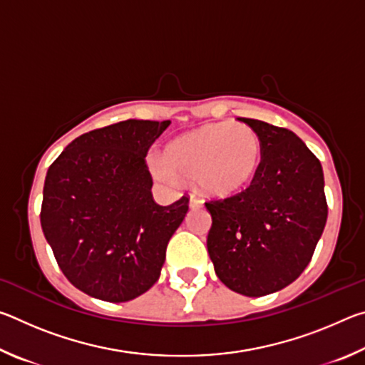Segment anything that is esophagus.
<instances>
[{"mask_svg": "<svg viewBox=\"0 0 365 365\" xmlns=\"http://www.w3.org/2000/svg\"><path fill=\"white\" fill-rule=\"evenodd\" d=\"M202 206V200H200V197L196 196H191L190 197V207H201Z\"/></svg>", "mask_w": 365, "mask_h": 365, "instance_id": "1", "label": "esophagus"}]
</instances>
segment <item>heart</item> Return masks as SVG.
I'll return each mask as SVG.
<instances>
[{
    "label": "heart",
    "instance_id": "b5f03b06",
    "mask_svg": "<svg viewBox=\"0 0 365 365\" xmlns=\"http://www.w3.org/2000/svg\"><path fill=\"white\" fill-rule=\"evenodd\" d=\"M165 158H148L154 175L164 182L177 175L195 178L207 195L237 193L252 182L262 160L259 135L242 122L206 123L165 146Z\"/></svg>",
    "mask_w": 365,
    "mask_h": 365
}]
</instances>
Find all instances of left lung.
<instances>
[{
	"instance_id": "1",
	"label": "left lung",
	"mask_w": 365,
	"mask_h": 365,
	"mask_svg": "<svg viewBox=\"0 0 365 365\" xmlns=\"http://www.w3.org/2000/svg\"><path fill=\"white\" fill-rule=\"evenodd\" d=\"M245 122L262 143L257 175L240 193L206 202L207 251L215 274L235 293L270 294L311 262L325 228L324 172L299 137L256 119Z\"/></svg>"
}]
</instances>
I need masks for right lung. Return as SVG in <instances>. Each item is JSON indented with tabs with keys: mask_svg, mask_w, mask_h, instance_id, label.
<instances>
[{
	"mask_svg": "<svg viewBox=\"0 0 365 365\" xmlns=\"http://www.w3.org/2000/svg\"><path fill=\"white\" fill-rule=\"evenodd\" d=\"M170 120L128 119L67 145L49 165L40 222L66 279L93 298L123 302L160 275L188 196L153 200L146 154Z\"/></svg>",
	"mask_w": 365,
	"mask_h": 365,
	"instance_id": "right-lung-1",
	"label": "right lung"
}]
</instances>
